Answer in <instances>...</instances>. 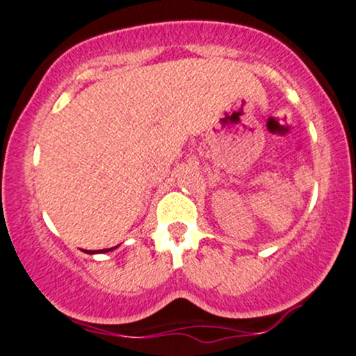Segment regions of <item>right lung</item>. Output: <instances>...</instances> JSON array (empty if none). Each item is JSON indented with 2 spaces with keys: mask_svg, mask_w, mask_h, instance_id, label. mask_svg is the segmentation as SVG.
<instances>
[{
  "mask_svg": "<svg viewBox=\"0 0 356 356\" xmlns=\"http://www.w3.org/2000/svg\"><path fill=\"white\" fill-rule=\"evenodd\" d=\"M109 250H113V248H104V250H101V252H109ZM88 254H96V252H88Z\"/></svg>",
  "mask_w": 356,
  "mask_h": 356,
  "instance_id": "obj_1",
  "label": "right lung"
}]
</instances>
